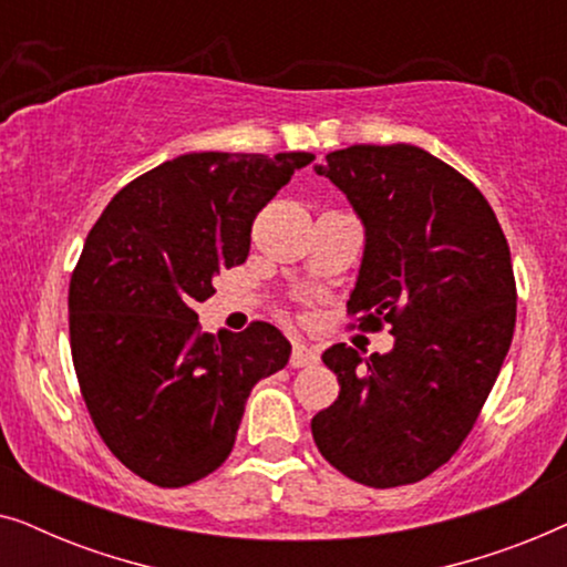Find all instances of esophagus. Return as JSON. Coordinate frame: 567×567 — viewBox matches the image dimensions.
<instances>
[{
	"label": "esophagus",
	"instance_id": "34e87169",
	"mask_svg": "<svg viewBox=\"0 0 567 567\" xmlns=\"http://www.w3.org/2000/svg\"><path fill=\"white\" fill-rule=\"evenodd\" d=\"M320 361V355L312 348L305 346V343H293V351H291V369H307V367H315V363Z\"/></svg>",
	"mask_w": 567,
	"mask_h": 567
}]
</instances>
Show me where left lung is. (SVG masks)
Listing matches in <instances>:
<instances>
[{"instance_id": "left-lung-1", "label": "left lung", "mask_w": 567, "mask_h": 567, "mask_svg": "<svg viewBox=\"0 0 567 567\" xmlns=\"http://www.w3.org/2000/svg\"><path fill=\"white\" fill-rule=\"evenodd\" d=\"M330 177L367 231L348 315L390 324V353H322L340 394L312 417L320 454L369 487L429 477L475 425L516 328L511 250L483 193L413 144L330 152Z\"/></svg>"}]
</instances>
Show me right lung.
Instances as JSON below:
<instances>
[{
    "instance_id": "1",
    "label": "right lung",
    "mask_w": 567,
    "mask_h": 567,
    "mask_svg": "<svg viewBox=\"0 0 567 567\" xmlns=\"http://www.w3.org/2000/svg\"><path fill=\"white\" fill-rule=\"evenodd\" d=\"M309 152H190L128 183L100 214L69 284L82 398L105 446L146 483L183 487L227 460L252 386L289 363L268 322L198 328L221 268Z\"/></svg>"
}]
</instances>
